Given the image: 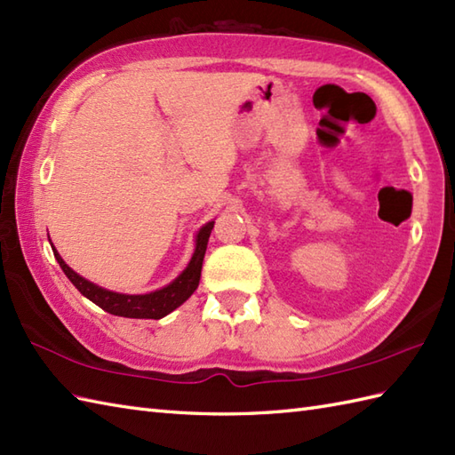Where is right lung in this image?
<instances>
[{"instance_id": "add662e5", "label": "right lung", "mask_w": 455, "mask_h": 455, "mask_svg": "<svg viewBox=\"0 0 455 455\" xmlns=\"http://www.w3.org/2000/svg\"><path fill=\"white\" fill-rule=\"evenodd\" d=\"M213 225L215 220H209V223H205L197 230L196 250L186 269L180 273L172 283H168L166 287L156 289L147 294H125V292H116V291L99 287V284L91 283L89 279H84L79 275V273L73 271L68 263L61 259V256L54 246H52V250H54V258L58 259L61 271L66 273L68 279L73 284H76V289L83 294V297H87L91 302L100 306L104 312L122 315V318L161 320L166 314L176 310L178 306H182L197 289L199 277H202V266H204L207 242L211 236V230H213Z\"/></svg>"}]
</instances>
